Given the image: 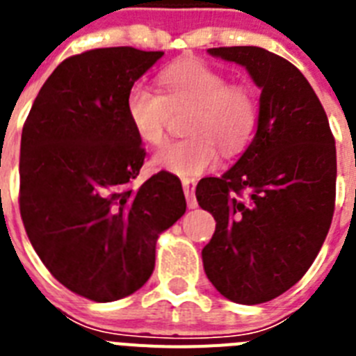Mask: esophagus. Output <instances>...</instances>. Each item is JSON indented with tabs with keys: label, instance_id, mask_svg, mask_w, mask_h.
<instances>
[{
	"label": "esophagus",
	"instance_id": "obj_1",
	"mask_svg": "<svg viewBox=\"0 0 356 356\" xmlns=\"http://www.w3.org/2000/svg\"><path fill=\"white\" fill-rule=\"evenodd\" d=\"M181 185H184V193L187 197L188 209H196V197H194V191H196V180L194 178H181Z\"/></svg>",
	"mask_w": 356,
	"mask_h": 356
}]
</instances>
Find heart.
<instances>
[{
  "label": "heart",
  "instance_id": "b5f03b06",
  "mask_svg": "<svg viewBox=\"0 0 356 356\" xmlns=\"http://www.w3.org/2000/svg\"><path fill=\"white\" fill-rule=\"evenodd\" d=\"M163 96L143 81L130 85L127 114L137 137L160 146L168 137L171 112L193 108L185 124L187 139L163 146L153 165L180 176L210 171L225 156L241 153L259 122V102L244 83H229L225 72L201 60L172 64L159 74Z\"/></svg>",
  "mask_w": 356,
  "mask_h": 356
}]
</instances>
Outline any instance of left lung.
I'll use <instances>...</instances> for the list:
<instances>
[{"label": "left lung", "mask_w": 356, "mask_h": 356, "mask_svg": "<svg viewBox=\"0 0 356 356\" xmlns=\"http://www.w3.org/2000/svg\"><path fill=\"white\" fill-rule=\"evenodd\" d=\"M259 85L257 134L221 178L196 187L216 219L203 248L213 287L241 305L271 301L296 285L319 253L335 210V139L319 97L284 56L257 46L210 48Z\"/></svg>", "instance_id": "1"}]
</instances>
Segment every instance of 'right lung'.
<instances>
[{
	"mask_svg": "<svg viewBox=\"0 0 356 356\" xmlns=\"http://www.w3.org/2000/svg\"><path fill=\"white\" fill-rule=\"evenodd\" d=\"M162 55L119 46L69 56L24 121L19 210L28 238L64 287L97 303L146 284L160 234L187 209L171 172L134 185L146 149L127 94Z\"/></svg>",
	"mask_w": 356,
	"mask_h": 356,
	"instance_id": "right-lung-1",
	"label": "right lung"
}]
</instances>
